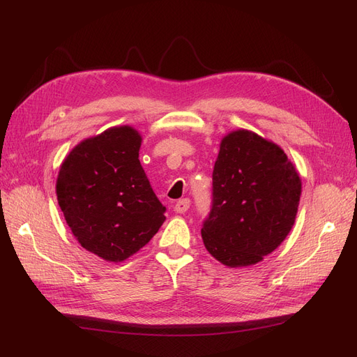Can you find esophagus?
Wrapping results in <instances>:
<instances>
[{
    "label": "esophagus",
    "instance_id": "esophagus-1",
    "mask_svg": "<svg viewBox=\"0 0 357 357\" xmlns=\"http://www.w3.org/2000/svg\"><path fill=\"white\" fill-rule=\"evenodd\" d=\"M190 207V199L189 198H183L180 201L176 202V207H174V211L176 213H186Z\"/></svg>",
    "mask_w": 357,
    "mask_h": 357
}]
</instances>
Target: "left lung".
<instances>
[{"label": "left lung", "instance_id": "1", "mask_svg": "<svg viewBox=\"0 0 357 357\" xmlns=\"http://www.w3.org/2000/svg\"><path fill=\"white\" fill-rule=\"evenodd\" d=\"M301 192L299 172L278 144L247 129L225 135L201 229L205 248L229 268L264 261L294 226Z\"/></svg>", "mask_w": 357, "mask_h": 357}]
</instances>
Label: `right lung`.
Segmentation results:
<instances>
[{
    "instance_id": "1",
    "label": "right lung",
    "mask_w": 357,
    "mask_h": 357,
    "mask_svg": "<svg viewBox=\"0 0 357 357\" xmlns=\"http://www.w3.org/2000/svg\"><path fill=\"white\" fill-rule=\"evenodd\" d=\"M142 142L132 126L109 128L75 146L58 172V204L73 235L107 262L135 255L165 222L139 164Z\"/></svg>"
}]
</instances>
